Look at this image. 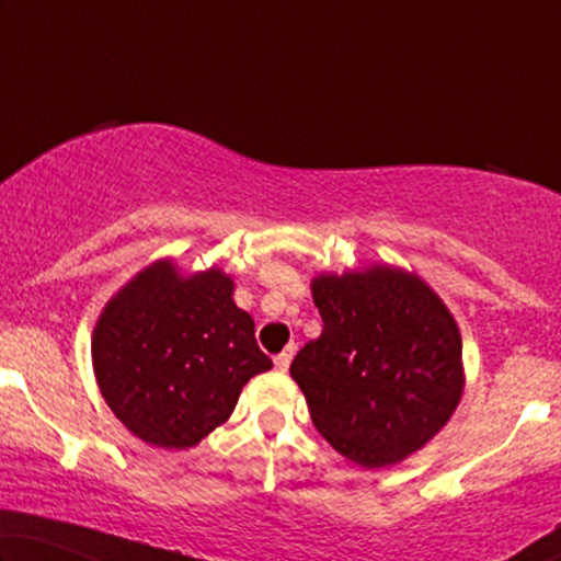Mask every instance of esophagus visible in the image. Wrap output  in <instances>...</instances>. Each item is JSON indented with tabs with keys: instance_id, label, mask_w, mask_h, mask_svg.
<instances>
[{
	"instance_id": "obj_1",
	"label": "esophagus",
	"mask_w": 561,
	"mask_h": 561,
	"mask_svg": "<svg viewBox=\"0 0 561 561\" xmlns=\"http://www.w3.org/2000/svg\"><path fill=\"white\" fill-rule=\"evenodd\" d=\"M290 359H294V344H290V347H286L280 352V355H275V367H278L280 373H286L288 370V365H290Z\"/></svg>"
}]
</instances>
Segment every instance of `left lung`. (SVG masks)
Returning a JSON list of instances; mask_svg holds the SVG:
<instances>
[{
	"mask_svg": "<svg viewBox=\"0 0 561 561\" xmlns=\"http://www.w3.org/2000/svg\"><path fill=\"white\" fill-rule=\"evenodd\" d=\"M311 290L324 329L290 375L313 426L363 467L413 455L462 396V340L447 306L396 267L321 275Z\"/></svg>",
	"mask_w": 561,
	"mask_h": 561,
	"instance_id": "8db88e82",
	"label": "left lung"
}]
</instances>
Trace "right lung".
Instances as JSON below:
<instances>
[{
  "label": "right lung",
  "instance_id": "1",
  "mask_svg": "<svg viewBox=\"0 0 561 561\" xmlns=\"http://www.w3.org/2000/svg\"><path fill=\"white\" fill-rule=\"evenodd\" d=\"M232 290L214 267L181 278L156 263L106 304L91 342L99 390L152 447H194L229 419L244 382L273 367Z\"/></svg>",
  "mask_w": 561,
  "mask_h": 561
}]
</instances>
